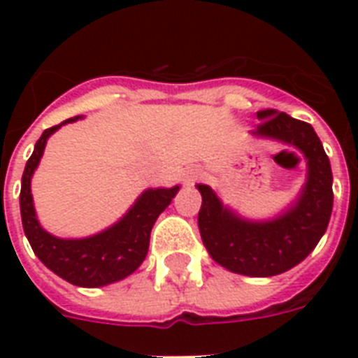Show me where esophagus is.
I'll list each match as a JSON object with an SVG mask.
<instances>
[{
    "instance_id": "34e87169",
    "label": "esophagus",
    "mask_w": 358,
    "mask_h": 358,
    "mask_svg": "<svg viewBox=\"0 0 358 358\" xmlns=\"http://www.w3.org/2000/svg\"><path fill=\"white\" fill-rule=\"evenodd\" d=\"M202 176V171L201 169H187V171H184V184L185 185H193L196 182V180L201 178Z\"/></svg>"
}]
</instances>
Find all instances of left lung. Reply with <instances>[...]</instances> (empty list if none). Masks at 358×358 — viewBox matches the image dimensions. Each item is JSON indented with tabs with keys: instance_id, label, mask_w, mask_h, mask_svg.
<instances>
[{
	"instance_id": "8db88e82",
	"label": "left lung",
	"mask_w": 358,
	"mask_h": 358,
	"mask_svg": "<svg viewBox=\"0 0 358 358\" xmlns=\"http://www.w3.org/2000/svg\"><path fill=\"white\" fill-rule=\"evenodd\" d=\"M258 119L252 135L295 146L305 156L308 171L297 201L278 217L249 221L223 206L210 185L199 184V230L219 266L247 277H273L305 260L325 234L333 212V173L310 124L275 109L258 111Z\"/></svg>"
}]
</instances>
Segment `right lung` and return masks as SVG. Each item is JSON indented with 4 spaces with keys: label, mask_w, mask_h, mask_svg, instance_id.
I'll return each mask as SVG.
<instances>
[{
    "label": "right lung",
    "mask_w": 358,
    "mask_h": 358,
    "mask_svg": "<svg viewBox=\"0 0 358 358\" xmlns=\"http://www.w3.org/2000/svg\"><path fill=\"white\" fill-rule=\"evenodd\" d=\"M78 119L80 117H74L53 128L44 129L41 139L36 141L35 150L25 163L22 176L20 212L31 249L48 269H52L55 275L74 286L100 288L106 284L122 280L143 264L148 252L152 227L159 217V213L178 193L180 185H174L171 189L157 187L143 191L119 223L102 230L100 234L81 239H63L46 232L36 219L31 195V178L41 163L48 137L55 134L63 124L74 122Z\"/></svg>",
    "instance_id": "add662e5"
}]
</instances>
